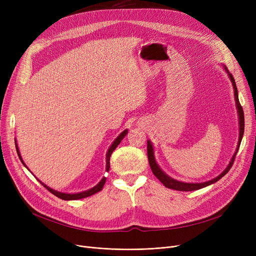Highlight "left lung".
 Segmentation results:
<instances>
[{"mask_svg":"<svg viewBox=\"0 0 256 256\" xmlns=\"http://www.w3.org/2000/svg\"><path fill=\"white\" fill-rule=\"evenodd\" d=\"M224 70H226V72L228 74V76H230L232 83V86H234V100H236V109H238V126H240V135H238V147H236V152L234 154L232 160L230 164H228V166L225 168V170L220 174V176H218L217 178H214V180H208V182H196V184H193V182H180V180H174L170 176H168L167 174L160 169L158 167V165L156 164V158H154V146L152 144V142L148 140L147 141V156H148V162H150V166L152 168V173L154 174V176L162 182L166 188H169V189H173V190H176V191H184V192H188V191H195V190H199V189H202V188L204 186H208L214 182H218L220 178H222L225 174L230 170L234 162V158H236V152L238 150V147L240 145V141H242V138H243V135H244V128H245V120H244V111H243V108H242L240 104V100H238V88H236V82H234V78L232 76V74H230V72H228L227 67L224 66Z\"/></svg>","mask_w":256,"mask_h":256,"instance_id":"8db88e82","label":"left lung"}]
</instances>
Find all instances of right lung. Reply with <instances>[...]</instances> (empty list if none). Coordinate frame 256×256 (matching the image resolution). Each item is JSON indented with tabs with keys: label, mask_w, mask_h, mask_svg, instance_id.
Instances as JSON below:
<instances>
[{
	"label": "right lung",
	"mask_w": 256,
	"mask_h": 256,
	"mask_svg": "<svg viewBox=\"0 0 256 256\" xmlns=\"http://www.w3.org/2000/svg\"><path fill=\"white\" fill-rule=\"evenodd\" d=\"M126 134H128V130H124L122 132H121L120 135L115 139V141L112 143V145L110 146V148L108 150V152H106V172L109 171V169H110V156H111L112 152H114V150L118 146V144L121 142V140H122V139L126 136ZM16 152H18V154L20 160H22V163L24 164V166L26 169H28V167L26 166V164L24 163V160H22V156H20V154L18 146L16 141ZM38 180L40 184H42L44 188H46V189H48L52 194H54V195L57 196L58 198H60V199H62V200H78V199L86 198V197H88V196H91V195H93V194H96V193L100 192V191L102 189V186H104V182H106V178L104 176V178H102V180H100L96 186H94L93 188H91V189H89V190H87V191L80 192V193H74V194H68V193L58 192V191H56V190L50 189V186H48L46 184H44V182H42L39 180Z\"/></svg>",
	"instance_id": "obj_1"
}]
</instances>
